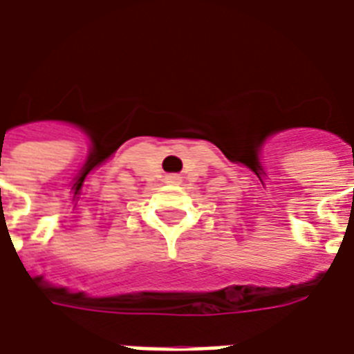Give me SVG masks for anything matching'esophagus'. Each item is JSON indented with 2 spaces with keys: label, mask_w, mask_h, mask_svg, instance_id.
I'll use <instances>...</instances> for the list:
<instances>
[{
  "label": "esophagus",
  "mask_w": 354,
  "mask_h": 354,
  "mask_svg": "<svg viewBox=\"0 0 354 354\" xmlns=\"http://www.w3.org/2000/svg\"><path fill=\"white\" fill-rule=\"evenodd\" d=\"M165 180H167V184H180V180H182V178L178 176V174H169Z\"/></svg>",
  "instance_id": "34e87169"
}]
</instances>
